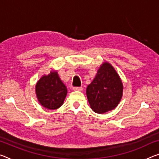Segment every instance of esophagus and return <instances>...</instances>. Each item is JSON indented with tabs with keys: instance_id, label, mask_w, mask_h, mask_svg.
Listing matches in <instances>:
<instances>
[{
	"instance_id": "obj_1",
	"label": "esophagus",
	"mask_w": 159,
	"mask_h": 159,
	"mask_svg": "<svg viewBox=\"0 0 159 159\" xmlns=\"http://www.w3.org/2000/svg\"><path fill=\"white\" fill-rule=\"evenodd\" d=\"M73 90H74V91L82 92V87H73Z\"/></svg>"
}]
</instances>
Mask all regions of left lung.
<instances>
[{
	"mask_svg": "<svg viewBox=\"0 0 159 159\" xmlns=\"http://www.w3.org/2000/svg\"><path fill=\"white\" fill-rule=\"evenodd\" d=\"M123 89V83L115 69L109 62H104L87 87L90 107L98 114L113 110L121 101Z\"/></svg>",
	"mask_w": 159,
	"mask_h": 159,
	"instance_id": "left-lung-1",
	"label": "left lung"
}]
</instances>
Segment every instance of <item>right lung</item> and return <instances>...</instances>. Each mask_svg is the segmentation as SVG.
I'll list each match as a JSON object with an SVG mask.
<instances>
[{
	"label": "right lung",
	"instance_id": "add662e5",
	"mask_svg": "<svg viewBox=\"0 0 159 159\" xmlns=\"http://www.w3.org/2000/svg\"><path fill=\"white\" fill-rule=\"evenodd\" d=\"M35 94L39 103L43 107L54 110L64 103L67 89L57 70L52 69L48 75H43L36 83Z\"/></svg>",
	"mask_w": 159,
	"mask_h": 159
}]
</instances>
